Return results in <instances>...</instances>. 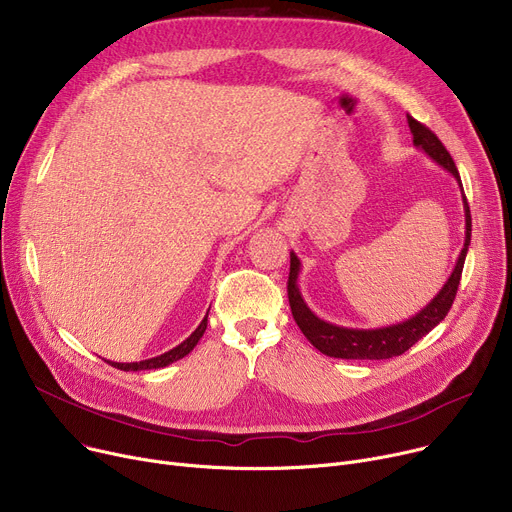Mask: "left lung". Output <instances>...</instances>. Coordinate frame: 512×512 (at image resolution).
I'll return each mask as SVG.
<instances>
[{
  "mask_svg": "<svg viewBox=\"0 0 512 512\" xmlns=\"http://www.w3.org/2000/svg\"><path fill=\"white\" fill-rule=\"evenodd\" d=\"M407 123H410V131L414 135V146L420 148L426 156H430L436 164L447 170L455 177V181L461 187V197H463V210H465V243L459 253V259L451 271L449 280L445 282L438 290V294L424 306L420 313L414 317L405 319L395 325L387 327H377V329H358V327H342V325H333L329 321L319 319L311 309L309 304L304 302L300 288H298V274H300V259L296 253H290V278H288V300H290V309L296 325L304 333V337L325 356L331 358H344V360H387L393 356H401L403 352L410 350L418 339H422L428 331H432L442 319L447 317L451 311L461 274H463V263L467 257V249L471 243V214H469V203L463 193L461 177L459 170L447 152V148L442 146V142L436 138V135L416 121L414 117L407 115Z\"/></svg>",
  "mask_w": 512,
  "mask_h": 512,
  "instance_id": "1",
  "label": "left lung"
}]
</instances>
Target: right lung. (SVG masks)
Here are the masks:
<instances>
[{
    "mask_svg": "<svg viewBox=\"0 0 512 512\" xmlns=\"http://www.w3.org/2000/svg\"><path fill=\"white\" fill-rule=\"evenodd\" d=\"M210 313V311H208ZM206 327H208V315L201 319V323L197 325V329L185 339V342H181L177 348H173V350H168V352H164V354H160V356H154V358H148V360H142V362H111V360H107L111 366H115V368H119V370H152V368H164V366H168V364H173V362H177V360H181V358H185L195 346H197V342L201 339V335L206 333Z\"/></svg>",
    "mask_w": 512,
    "mask_h": 512,
    "instance_id": "add662e5",
    "label": "right lung"
}]
</instances>
